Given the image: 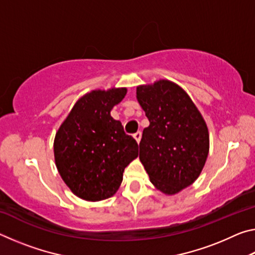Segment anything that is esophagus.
<instances>
[{"label":"esophagus","mask_w":255,"mask_h":255,"mask_svg":"<svg viewBox=\"0 0 255 255\" xmlns=\"http://www.w3.org/2000/svg\"><path fill=\"white\" fill-rule=\"evenodd\" d=\"M133 138H135L137 143L139 144V141H140V139H141V132H140V131H137L136 133H133Z\"/></svg>","instance_id":"1"}]
</instances>
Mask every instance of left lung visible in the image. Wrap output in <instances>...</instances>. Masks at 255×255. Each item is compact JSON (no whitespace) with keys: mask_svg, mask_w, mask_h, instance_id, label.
Instances as JSON below:
<instances>
[{"mask_svg":"<svg viewBox=\"0 0 255 255\" xmlns=\"http://www.w3.org/2000/svg\"><path fill=\"white\" fill-rule=\"evenodd\" d=\"M136 98L149 122L139 143L140 162L155 188L175 195L204 169L208 127L188 93L169 80L137 86Z\"/></svg>","mask_w":255,"mask_h":255,"instance_id":"obj_1","label":"left lung"}]
</instances>
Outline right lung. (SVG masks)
<instances>
[{"instance_id": "add662e5", "label": "right lung", "mask_w": 255, "mask_h": 255, "mask_svg": "<svg viewBox=\"0 0 255 255\" xmlns=\"http://www.w3.org/2000/svg\"><path fill=\"white\" fill-rule=\"evenodd\" d=\"M126 93V88H112L84 94L56 132V167L81 199L100 201L114 196L125 167L138 156L136 140L110 115Z\"/></svg>"}]
</instances>
